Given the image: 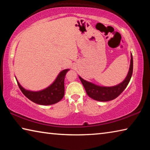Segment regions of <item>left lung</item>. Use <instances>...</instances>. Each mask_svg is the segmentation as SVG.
<instances>
[{
  "label": "left lung",
  "instance_id": "8db88e82",
  "mask_svg": "<svg viewBox=\"0 0 150 150\" xmlns=\"http://www.w3.org/2000/svg\"><path fill=\"white\" fill-rule=\"evenodd\" d=\"M132 73L133 57L132 55L131 54L130 65L128 75H127L125 79L117 85L112 86V87H103V86L96 85L94 83L85 81L83 78H81L80 76H79V77L81 83H82L83 87H84L86 92L89 97L95 100L106 102V101L115 99L123 92V91L126 88L127 85L130 82Z\"/></svg>",
  "mask_w": 150,
  "mask_h": 150
}]
</instances>
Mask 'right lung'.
I'll use <instances>...</instances> for the list:
<instances>
[{
  "mask_svg": "<svg viewBox=\"0 0 150 150\" xmlns=\"http://www.w3.org/2000/svg\"><path fill=\"white\" fill-rule=\"evenodd\" d=\"M69 69L61 71L52 85L39 91H32L25 89L16 79L18 85L22 93L26 97L36 104L41 105H51L62 99L65 93L64 79Z\"/></svg>",
  "mask_w": 150,
  "mask_h": 150,
  "instance_id": "1",
  "label": "right lung"
}]
</instances>
